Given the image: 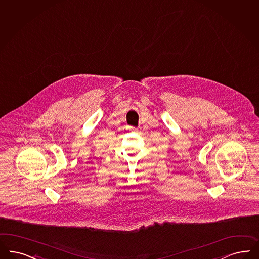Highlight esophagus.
<instances>
[{
	"label": "esophagus",
	"mask_w": 259,
	"mask_h": 259,
	"mask_svg": "<svg viewBox=\"0 0 259 259\" xmlns=\"http://www.w3.org/2000/svg\"><path fill=\"white\" fill-rule=\"evenodd\" d=\"M131 131H134V132H135V131H137V127H134V126H131Z\"/></svg>",
	"instance_id": "34e87169"
}]
</instances>
